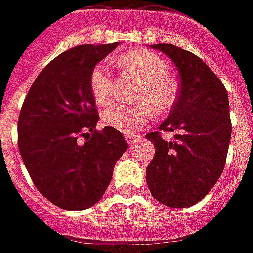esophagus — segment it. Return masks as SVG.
I'll use <instances>...</instances> for the list:
<instances>
[{
	"label": "esophagus",
	"instance_id": "esophagus-1",
	"mask_svg": "<svg viewBox=\"0 0 253 253\" xmlns=\"http://www.w3.org/2000/svg\"><path fill=\"white\" fill-rule=\"evenodd\" d=\"M125 138H126V141L128 142V144L132 145L135 141H137V139H138V137H137V135H132V134H126V137H125Z\"/></svg>",
	"mask_w": 253,
	"mask_h": 253
}]
</instances>
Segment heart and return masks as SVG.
Segmentation results:
<instances>
[{"instance_id": "b5f03b06", "label": "heart", "mask_w": 253, "mask_h": 253, "mask_svg": "<svg viewBox=\"0 0 253 253\" xmlns=\"http://www.w3.org/2000/svg\"><path fill=\"white\" fill-rule=\"evenodd\" d=\"M115 63L132 72L142 81L135 100L142 101L135 105L108 104L102 111V121L108 126L123 132H135L152 118L153 111L164 114L172 108L176 100V89L167 79L169 63L156 53L137 49L115 59ZM90 90L98 105H105L114 93L112 68L107 61H101L90 74Z\"/></svg>"}]
</instances>
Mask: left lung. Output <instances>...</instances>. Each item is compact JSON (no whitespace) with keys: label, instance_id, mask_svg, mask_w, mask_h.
Instances as JSON below:
<instances>
[{"label":"left lung","instance_id":"left-lung-1","mask_svg":"<svg viewBox=\"0 0 253 253\" xmlns=\"http://www.w3.org/2000/svg\"><path fill=\"white\" fill-rule=\"evenodd\" d=\"M174 61L179 93L159 131L146 134L155 156L146 167L152 196L164 206L185 208L199 203L222 175L231 137L225 86L196 54L169 43L152 45ZM163 132H175L166 141Z\"/></svg>","mask_w":253,"mask_h":253}]
</instances>
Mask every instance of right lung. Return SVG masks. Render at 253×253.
<instances>
[{"mask_svg":"<svg viewBox=\"0 0 253 253\" xmlns=\"http://www.w3.org/2000/svg\"><path fill=\"white\" fill-rule=\"evenodd\" d=\"M116 46L81 45L59 54L37 77L20 109L23 162L40 193L63 210L94 206L128 148L114 127L96 130L98 111L90 90L91 70Z\"/></svg>","mask_w":253,"mask_h":253,"instance_id":"1","label":"right lung"}]
</instances>
